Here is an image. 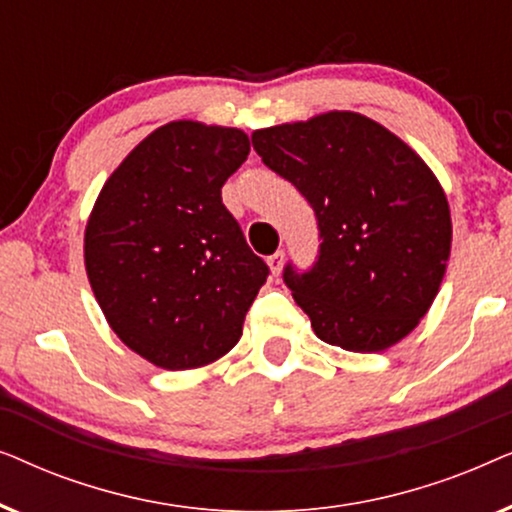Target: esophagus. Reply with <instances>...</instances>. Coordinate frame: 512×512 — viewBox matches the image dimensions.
Segmentation results:
<instances>
[{
	"instance_id": "obj_1",
	"label": "esophagus",
	"mask_w": 512,
	"mask_h": 512,
	"mask_svg": "<svg viewBox=\"0 0 512 512\" xmlns=\"http://www.w3.org/2000/svg\"><path fill=\"white\" fill-rule=\"evenodd\" d=\"M268 268L272 272V277H277L279 272H282V268H284V251H277V254H272L268 258Z\"/></svg>"
}]
</instances>
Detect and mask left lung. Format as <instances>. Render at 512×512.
I'll return each instance as SVG.
<instances>
[{
	"label": "left lung",
	"mask_w": 512,
	"mask_h": 512,
	"mask_svg": "<svg viewBox=\"0 0 512 512\" xmlns=\"http://www.w3.org/2000/svg\"><path fill=\"white\" fill-rule=\"evenodd\" d=\"M254 151L319 221V261L284 270L312 331L347 352H384L436 300L452 249L450 202L422 156L373 118L324 111L254 130Z\"/></svg>",
	"instance_id": "left-lung-1"
}]
</instances>
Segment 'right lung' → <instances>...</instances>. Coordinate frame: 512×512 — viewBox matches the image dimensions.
Returning a JSON list of instances; mask_svg holds the SVG:
<instances>
[{
  "mask_svg": "<svg viewBox=\"0 0 512 512\" xmlns=\"http://www.w3.org/2000/svg\"><path fill=\"white\" fill-rule=\"evenodd\" d=\"M247 156L242 130L170 121L123 158L90 209V289L111 331L153 366H209L240 340L268 277L221 202Z\"/></svg>",
  "mask_w": 512,
  "mask_h": 512,
  "instance_id": "add662e5",
  "label": "right lung"
}]
</instances>
